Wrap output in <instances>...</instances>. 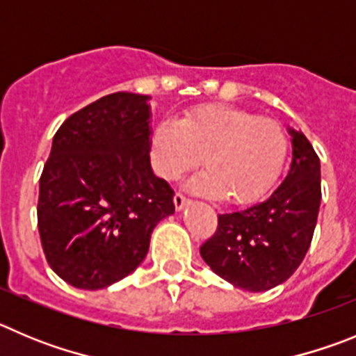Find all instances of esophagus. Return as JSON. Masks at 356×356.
Wrapping results in <instances>:
<instances>
[{
  "label": "esophagus",
  "instance_id": "obj_1",
  "mask_svg": "<svg viewBox=\"0 0 356 356\" xmlns=\"http://www.w3.org/2000/svg\"><path fill=\"white\" fill-rule=\"evenodd\" d=\"M174 204H175V209H179V211H181L182 207L186 206V204H190V198H188V197H184V195H182V193H179V191H177V193L174 195Z\"/></svg>",
  "mask_w": 356,
  "mask_h": 356
}]
</instances>
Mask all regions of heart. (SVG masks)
Segmentation results:
<instances>
[{
    "instance_id": "obj_1",
    "label": "heart",
    "mask_w": 356,
    "mask_h": 356,
    "mask_svg": "<svg viewBox=\"0 0 356 356\" xmlns=\"http://www.w3.org/2000/svg\"><path fill=\"white\" fill-rule=\"evenodd\" d=\"M289 154V136L278 120L239 108L206 104L188 111L181 122L166 118L150 138L156 174L175 181L204 165L190 186L195 191L252 204L280 177Z\"/></svg>"
}]
</instances>
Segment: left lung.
<instances>
[{"label":"left lung","mask_w":356,"mask_h":356,"mask_svg":"<svg viewBox=\"0 0 356 356\" xmlns=\"http://www.w3.org/2000/svg\"><path fill=\"white\" fill-rule=\"evenodd\" d=\"M293 134L289 174L261 204L218 214L216 232L200 246L211 270L246 291H268L302 264L321 204V165L303 133Z\"/></svg>","instance_id":"obj_1"}]
</instances>
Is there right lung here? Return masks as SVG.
I'll use <instances>...</instances> for the list:
<instances>
[{"label":"right lung","mask_w":356,"mask_h":356,"mask_svg":"<svg viewBox=\"0 0 356 356\" xmlns=\"http://www.w3.org/2000/svg\"><path fill=\"white\" fill-rule=\"evenodd\" d=\"M147 99L104 95L54 134L37 225L51 270L78 289H102L136 270L154 227L175 211L172 186L150 168Z\"/></svg>","instance_id":"1"}]
</instances>
